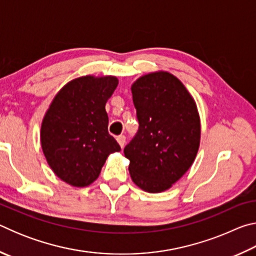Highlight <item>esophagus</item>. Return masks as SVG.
Wrapping results in <instances>:
<instances>
[{"label": "esophagus", "mask_w": 256, "mask_h": 256, "mask_svg": "<svg viewBox=\"0 0 256 256\" xmlns=\"http://www.w3.org/2000/svg\"><path fill=\"white\" fill-rule=\"evenodd\" d=\"M116 140H118V144L120 146V148H123L124 144H125V140H126V138H125L124 136H118V138H116Z\"/></svg>", "instance_id": "34e87169"}]
</instances>
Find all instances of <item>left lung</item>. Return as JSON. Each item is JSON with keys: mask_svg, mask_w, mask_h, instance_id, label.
Listing matches in <instances>:
<instances>
[{"mask_svg": "<svg viewBox=\"0 0 256 256\" xmlns=\"http://www.w3.org/2000/svg\"><path fill=\"white\" fill-rule=\"evenodd\" d=\"M131 90L138 130L124 148L130 175L146 192H164L190 170L196 157L201 138L196 104L170 72L138 78Z\"/></svg>", "mask_w": 256, "mask_h": 256, "instance_id": "left-lung-1", "label": "left lung"}]
</instances>
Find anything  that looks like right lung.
Listing matches in <instances>:
<instances>
[{"mask_svg": "<svg viewBox=\"0 0 256 256\" xmlns=\"http://www.w3.org/2000/svg\"><path fill=\"white\" fill-rule=\"evenodd\" d=\"M118 84L116 76H86L60 90L42 118V152L54 174L76 188L98 178L108 156L120 151L108 133L106 102Z\"/></svg>", "mask_w": 256, "mask_h": 256, "instance_id": "obj_1", "label": "right lung"}]
</instances>
